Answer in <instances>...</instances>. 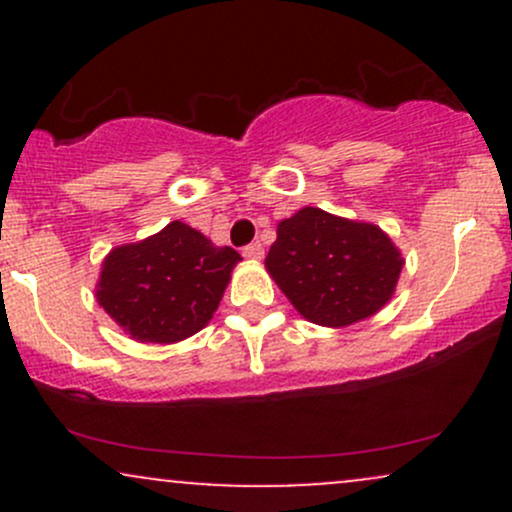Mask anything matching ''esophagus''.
I'll use <instances>...</instances> for the list:
<instances>
[{"mask_svg": "<svg viewBox=\"0 0 512 512\" xmlns=\"http://www.w3.org/2000/svg\"><path fill=\"white\" fill-rule=\"evenodd\" d=\"M243 255L248 257L250 262H260L262 257H264V248H262L260 243H250L248 248H243Z\"/></svg>", "mask_w": 512, "mask_h": 512, "instance_id": "1", "label": "esophagus"}]
</instances>
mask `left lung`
Instances as JSON below:
<instances>
[{
  "instance_id": "obj_1",
  "label": "left lung",
  "mask_w": 512,
  "mask_h": 512,
  "mask_svg": "<svg viewBox=\"0 0 512 512\" xmlns=\"http://www.w3.org/2000/svg\"><path fill=\"white\" fill-rule=\"evenodd\" d=\"M264 267L305 320L342 330L390 303L404 257L375 223L303 207L279 221Z\"/></svg>"
}]
</instances>
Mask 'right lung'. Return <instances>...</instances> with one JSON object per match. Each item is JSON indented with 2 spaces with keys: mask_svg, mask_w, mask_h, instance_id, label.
<instances>
[{
  "mask_svg": "<svg viewBox=\"0 0 512 512\" xmlns=\"http://www.w3.org/2000/svg\"><path fill=\"white\" fill-rule=\"evenodd\" d=\"M243 260L182 221L105 255L96 301L129 339L178 344L209 325Z\"/></svg>",
  "mask_w": 512,
  "mask_h": 512,
  "instance_id": "add662e5",
  "label": "right lung"
}]
</instances>
